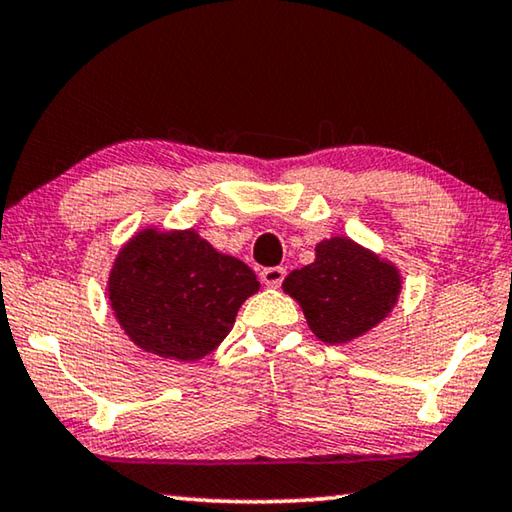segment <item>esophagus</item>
<instances>
[{
    "label": "esophagus",
    "instance_id": "34e87169",
    "mask_svg": "<svg viewBox=\"0 0 512 512\" xmlns=\"http://www.w3.org/2000/svg\"><path fill=\"white\" fill-rule=\"evenodd\" d=\"M284 277H286V270L284 268H265L261 272V281H263L265 286H270V288L281 286V281H284Z\"/></svg>",
    "mask_w": 512,
    "mask_h": 512
}]
</instances>
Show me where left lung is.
Segmentation results:
<instances>
[{
    "instance_id": "left-lung-1",
    "label": "left lung",
    "mask_w": 512,
    "mask_h": 512,
    "mask_svg": "<svg viewBox=\"0 0 512 512\" xmlns=\"http://www.w3.org/2000/svg\"><path fill=\"white\" fill-rule=\"evenodd\" d=\"M284 291L302 307L321 342L348 344L397 305L402 274L374 251L337 235L316 244L314 263L288 274Z\"/></svg>"
}]
</instances>
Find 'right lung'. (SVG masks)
Returning <instances> with one entry per match:
<instances>
[{"mask_svg":"<svg viewBox=\"0 0 512 512\" xmlns=\"http://www.w3.org/2000/svg\"><path fill=\"white\" fill-rule=\"evenodd\" d=\"M258 288L249 265L219 254L194 228H143L115 258L108 300L138 348L194 362L224 342Z\"/></svg>","mask_w":512,"mask_h":512,"instance_id":"add662e5","label":"right lung"}]
</instances>
